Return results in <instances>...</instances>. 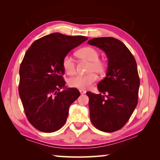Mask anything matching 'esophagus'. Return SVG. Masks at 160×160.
I'll list each match as a JSON object with an SVG mask.
<instances>
[{
    "mask_svg": "<svg viewBox=\"0 0 160 160\" xmlns=\"http://www.w3.org/2000/svg\"><path fill=\"white\" fill-rule=\"evenodd\" d=\"M80 92L81 94H85L86 93V91L83 90H80Z\"/></svg>",
    "mask_w": 160,
    "mask_h": 160,
    "instance_id": "esophagus-1",
    "label": "esophagus"
}]
</instances>
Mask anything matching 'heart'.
Returning a JSON list of instances; mask_svg holds the SVG:
<instances>
[{"instance_id":"heart-1","label":"heart","mask_w":160,"mask_h":160,"mask_svg":"<svg viewBox=\"0 0 160 160\" xmlns=\"http://www.w3.org/2000/svg\"><path fill=\"white\" fill-rule=\"evenodd\" d=\"M78 58L90 61L88 72L85 75H76L70 78L68 81L71 88L86 90L88 89L97 80V75H102L106 70V64L99 59V52L97 48L92 47H85L78 50L76 52ZM62 66L65 71L68 75H73L76 70V66L73 59L69 55H66L62 61Z\"/></svg>"}]
</instances>
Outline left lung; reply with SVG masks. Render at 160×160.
Masks as SVG:
<instances>
[{"label": "left lung", "instance_id": "left-lung-1", "mask_svg": "<svg viewBox=\"0 0 160 160\" xmlns=\"http://www.w3.org/2000/svg\"><path fill=\"white\" fill-rule=\"evenodd\" d=\"M88 44L102 49L109 60L106 77L97 85L101 93L87 92L91 122L99 131L114 132L123 128L137 106L136 61L126 45L113 37L94 38Z\"/></svg>", "mask_w": 160, "mask_h": 160}]
</instances>
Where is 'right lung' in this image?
<instances>
[{"label": "right lung", "mask_w": 160, "mask_h": 160, "mask_svg": "<svg viewBox=\"0 0 160 160\" xmlns=\"http://www.w3.org/2000/svg\"><path fill=\"white\" fill-rule=\"evenodd\" d=\"M87 39L56 32L36 40L25 53L18 90L27 118L39 131L52 132L63 127L70 104L80 95L76 88L60 91L66 88L62 61Z\"/></svg>", "instance_id": "obj_1"}]
</instances>
